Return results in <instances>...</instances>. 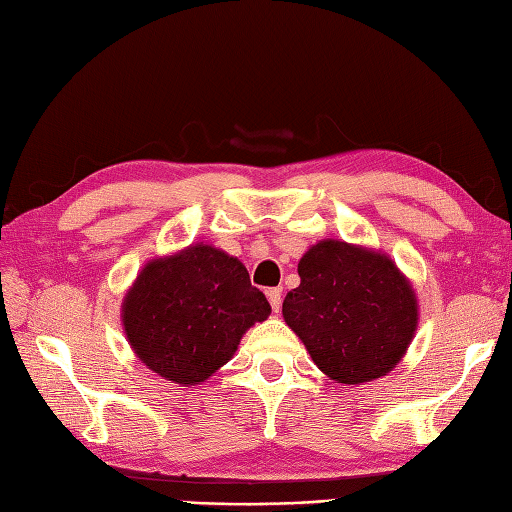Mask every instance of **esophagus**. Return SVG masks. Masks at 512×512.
Returning a JSON list of instances; mask_svg holds the SVG:
<instances>
[{"label":"esophagus","mask_w":512,"mask_h":512,"mask_svg":"<svg viewBox=\"0 0 512 512\" xmlns=\"http://www.w3.org/2000/svg\"><path fill=\"white\" fill-rule=\"evenodd\" d=\"M267 297H269V303H271L273 312L280 314V309H282V288H269L267 290Z\"/></svg>","instance_id":"esophagus-1"}]
</instances>
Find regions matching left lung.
<instances>
[{
    "label": "left lung",
    "instance_id": "obj_1",
    "mask_svg": "<svg viewBox=\"0 0 512 512\" xmlns=\"http://www.w3.org/2000/svg\"><path fill=\"white\" fill-rule=\"evenodd\" d=\"M299 277L282 314L322 374L339 384L391 374L418 327L416 292L391 256L322 239L299 260Z\"/></svg>",
    "mask_w": 512,
    "mask_h": 512
}]
</instances>
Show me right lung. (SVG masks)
<instances>
[{
	"instance_id": "1",
	"label": "right lung",
	"mask_w": 512,
	"mask_h": 512,
	"mask_svg": "<svg viewBox=\"0 0 512 512\" xmlns=\"http://www.w3.org/2000/svg\"><path fill=\"white\" fill-rule=\"evenodd\" d=\"M269 314L243 262L203 241L145 262L121 301L136 359L181 386L209 380Z\"/></svg>"
}]
</instances>
